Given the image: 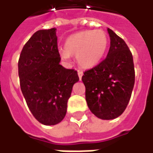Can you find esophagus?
Returning a JSON list of instances; mask_svg holds the SVG:
<instances>
[{
  "label": "esophagus",
  "mask_w": 153,
  "mask_h": 153,
  "mask_svg": "<svg viewBox=\"0 0 153 153\" xmlns=\"http://www.w3.org/2000/svg\"><path fill=\"white\" fill-rule=\"evenodd\" d=\"M77 74H78L79 79L82 80V76H83V72H82V71H77Z\"/></svg>",
  "instance_id": "obj_1"
}]
</instances>
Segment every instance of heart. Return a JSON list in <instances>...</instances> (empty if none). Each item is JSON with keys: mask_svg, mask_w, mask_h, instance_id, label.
I'll list each match as a JSON object with an SVG mask.
<instances>
[{"mask_svg": "<svg viewBox=\"0 0 153 153\" xmlns=\"http://www.w3.org/2000/svg\"><path fill=\"white\" fill-rule=\"evenodd\" d=\"M108 36L103 30H86L76 33L65 40L60 56L68 60L76 56L80 66L92 68L102 60L108 46Z\"/></svg>", "mask_w": 153, "mask_h": 153, "instance_id": "1", "label": "heart"}]
</instances>
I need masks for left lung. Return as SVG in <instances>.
<instances>
[{
    "mask_svg": "<svg viewBox=\"0 0 153 153\" xmlns=\"http://www.w3.org/2000/svg\"><path fill=\"white\" fill-rule=\"evenodd\" d=\"M110 47L107 57L84 72L86 101L95 116L113 120L121 115L131 99L135 69L131 50L120 37L108 28Z\"/></svg>",
    "mask_w": 153,
    "mask_h": 153,
    "instance_id": "obj_1",
    "label": "left lung"
}]
</instances>
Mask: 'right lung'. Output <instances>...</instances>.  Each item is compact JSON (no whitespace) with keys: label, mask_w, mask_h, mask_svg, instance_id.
<instances>
[{"label":"right lung","mask_w":153,"mask_h":153,"mask_svg":"<svg viewBox=\"0 0 153 153\" xmlns=\"http://www.w3.org/2000/svg\"><path fill=\"white\" fill-rule=\"evenodd\" d=\"M56 28L34 33L22 50L18 60L20 87L27 107L45 126L60 123L65 116L77 71L60 65Z\"/></svg>","instance_id":"1"}]
</instances>
